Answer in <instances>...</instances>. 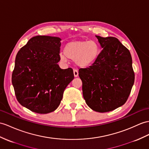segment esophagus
<instances>
[{
  "instance_id": "34e87169",
  "label": "esophagus",
  "mask_w": 149,
  "mask_h": 149,
  "mask_svg": "<svg viewBox=\"0 0 149 149\" xmlns=\"http://www.w3.org/2000/svg\"><path fill=\"white\" fill-rule=\"evenodd\" d=\"M73 72H74V77H77L78 76V71L77 70H76V69H74L73 70Z\"/></svg>"
}]
</instances>
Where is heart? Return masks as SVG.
Listing matches in <instances>:
<instances>
[{"mask_svg": "<svg viewBox=\"0 0 149 149\" xmlns=\"http://www.w3.org/2000/svg\"><path fill=\"white\" fill-rule=\"evenodd\" d=\"M99 54L100 47L95 40L71 41L64 46L59 57L61 61L73 60L78 67L85 68L95 63Z\"/></svg>", "mask_w": 149, "mask_h": 149, "instance_id": "obj_1", "label": "heart"}]
</instances>
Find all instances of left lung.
<instances>
[{"mask_svg":"<svg viewBox=\"0 0 149 149\" xmlns=\"http://www.w3.org/2000/svg\"><path fill=\"white\" fill-rule=\"evenodd\" d=\"M95 37L102 51L93 65L79 69V77L86 104L96 112H106L126 102L135 74L131 54L118 38Z\"/></svg>","mask_w":149,"mask_h":149,"instance_id":"obj_1","label":"left lung"}]
</instances>
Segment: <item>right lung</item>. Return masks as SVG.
Listing matches in <instances>:
<instances>
[{
  "label": "right lung",
  "instance_id": "add662e5",
  "mask_svg": "<svg viewBox=\"0 0 149 149\" xmlns=\"http://www.w3.org/2000/svg\"><path fill=\"white\" fill-rule=\"evenodd\" d=\"M61 39L36 36L18 51L12 74L16 99L34 112L47 114L55 111L65 88L74 79L72 68L63 70L60 61Z\"/></svg>",
  "mask_w": 149,
  "mask_h": 149
}]
</instances>
